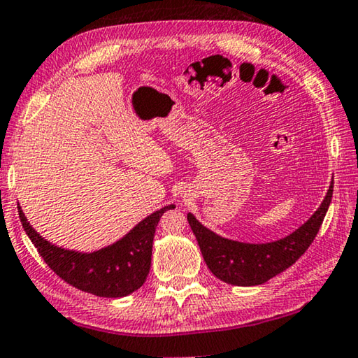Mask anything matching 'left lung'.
Instances as JSON below:
<instances>
[{
    "instance_id": "1",
    "label": "left lung",
    "mask_w": 358,
    "mask_h": 358,
    "mask_svg": "<svg viewBox=\"0 0 358 358\" xmlns=\"http://www.w3.org/2000/svg\"><path fill=\"white\" fill-rule=\"evenodd\" d=\"M333 196V182L325 200L307 222L293 234L271 243H241L211 232L196 221L194 214H187V221L196 236L203 259L219 280L235 287H256L266 283L275 275L287 271L304 255L320 230Z\"/></svg>"
}]
</instances>
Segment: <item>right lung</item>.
I'll return each mask as SVG.
<instances>
[{"instance_id":"obj_1","label":"right lung","mask_w":358,"mask_h":358,"mask_svg":"<svg viewBox=\"0 0 358 358\" xmlns=\"http://www.w3.org/2000/svg\"><path fill=\"white\" fill-rule=\"evenodd\" d=\"M17 208L22 227L57 277L85 293L101 298H123L145 283L158 221L163 213L173 210L174 205L150 214L117 243L94 252L70 251L51 245L33 230L20 206Z\"/></svg>"}]
</instances>
